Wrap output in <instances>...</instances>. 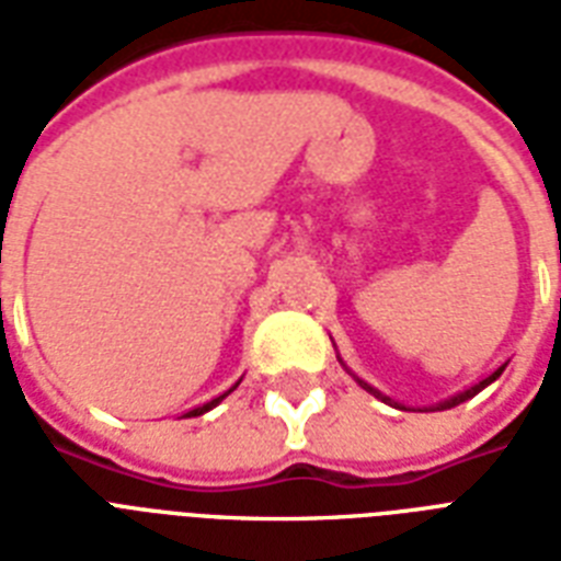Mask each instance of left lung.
<instances>
[{"label": "left lung", "instance_id": "8db88e82", "mask_svg": "<svg viewBox=\"0 0 561 561\" xmlns=\"http://www.w3.org/2000/svg\"><path fill=\"white\" fill-rule=\"evenodd\" d=\"M501 373H504V367L495 369V373L489 375V378H483V381H478V383H474V387H469V390H466V392H457V396H451V399H448V401H439V408H436V410L457 408V404H462V401L471 399V396H478V392L483 390V387H486V383L495 381V378H497V375H501ZM358 383H360V387H364V390L373 392V396H378V399H381V401H390V399H387V396H381V392H378V390H373V387H369V383H364V381H358Z\"/></svg>", "mask_w": 561, "mask_h": 561}]
</instances>
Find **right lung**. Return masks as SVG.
Segmentation results:
<instances>
[{
	"label": "right lung",
	"instance_id": "obj_1",
	"mask_svg": "<svg viewBox=\"0 0 561 561\" xmlns=\"http://www.w3.org/2000/svg\"><path fill=\"white\" fill-rule=\"evenodd\" d=\"M229 392H232V390H227V392H224V396H218V399H211V401H206V404H201V408H194V410H188L186 416H201V413H206V410H211V408H215V404H218V401H224V399H227Z\"/></svg>",
	"mask_w": 561,
	"mask_h": 561
}]
</instances>
